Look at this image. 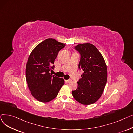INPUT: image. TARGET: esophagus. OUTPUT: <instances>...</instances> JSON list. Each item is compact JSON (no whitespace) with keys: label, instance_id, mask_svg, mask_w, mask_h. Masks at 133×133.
<instances>
[{"label":"esophagus","instance_id":"1","mask_svg":"<svg viewBox=\"0 0 133 133\" xmlns=\"http://www.w3.org/2000/svg\"><path fill=\"white\" fill-rule=\"evenodd\" d=\"M71 81H72L71 79H68V80H66V82H67V83H70V82H71Z\"/></svg>","mask_w":133,"mask_h":133}]
</instances>
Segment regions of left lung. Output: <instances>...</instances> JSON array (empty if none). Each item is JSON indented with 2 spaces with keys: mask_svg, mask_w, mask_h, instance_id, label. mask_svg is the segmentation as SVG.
Segmentation results:
<instances>
[{
  "mask_svg": "<svg viewBox=\"0 0 133 133\" xmlns=\"http://www.w3.org/2000/svg\"><path fill=\"white\" fill-rule=\"evenodd\" d=\"M75 49L80 54L79 68L83 73L72 95L82 104H92L100 98L104 90L107 81L106 63L100 51L92 44H80Z\"/></svg>",
  "mask_w": 133,
  "mask_h": 133,
  "instance_id": "obj_1",
  "label": "left lung"
}]
</instances>
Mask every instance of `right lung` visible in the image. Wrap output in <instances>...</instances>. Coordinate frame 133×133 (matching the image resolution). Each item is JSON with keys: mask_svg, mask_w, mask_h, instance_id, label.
<instances>
[{"mask_svg": "<svg viewBox=\"0 0 133 133\" xmlns=\"http://www.w3.org/2000/svg\"><path fill=\"white\" fill-rule=\"evenodd\" d=\"M66 44L53 38L46 39L37 45L28 57L26 80L29 89L36 100L47 103L57 96L65 81L51 76L49 71L59 51Z\"/></svg>", "mask_w": 133, "mask_h": 133, "instance_id": "obj_1", "label": "right lung"}]
</instances>
